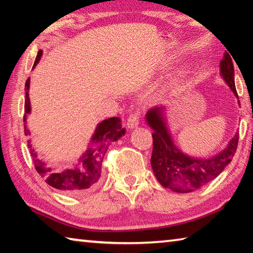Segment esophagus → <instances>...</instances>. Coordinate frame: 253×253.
Returning a JSON list of instances; mask_svg holds the SVG:
<instances>
[{
  "instance_id": "esophagus-1",
  "label": "esophagus",
  "mask_w": 253,
  "mask_h": 253,
  "mask_svg": "<svg viewBox=\"0 0 253 253\" xmlns=\"http://www.w3.org/2000/svg\"><path fill=\"white\" fill-rule=\"evenodd\" d=\"M139 125V114L138 111L137 113H132L127 118V127L129 129H134L137 126Z\"/></svg>"
}]
</instances>
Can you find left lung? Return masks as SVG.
<instances>
[{
    "instance_id": "left-lung-1",
    "label": "left lung",
    "mask_w": 253,
    "mask_h": 253,
    "mask_svg": "<svg viewBox=\"0 0 253 253\" xmlns=\"http://www.w3.org/2000/svg\"><path fill=\"white\" fill-rule=\"evenodd\" d=\"M220 74L238 98L233 62L229 53H224L221 60ZM238 102L240 104L239 100ZM165 106L153 107L145 116L154 130L151 158L153 172L162 186L176 193H190L211 182L232 161L238 147L239 132L217 155L210 158L191 157L175 146L165 118Z\"/></svg>"
}]
</instances>
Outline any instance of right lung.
Returning a JSON list of instances; mask_svg holds the SVG:
<instances>
[{"instance_id": "obj_1", "label": "right lung", "mask_w": 253, "mask_h": 253, "mask_svg": "<svg viewBox=\"0 0 253 253\" xmlns=\"http://www.w3.org/2000/svg\"><path fill=\"white\" fill-rule=\"evenodd\" d=\"M42 50H39L34 61L33 68L40 61ZM30 78L25 83V102H24V134L30 135L27 128V116L31 113V105L29 98ZM125 135V128L122 127L121 119L111 117L98 124L96 130L91 137L89 148L78 160L62 166H48L38 157V153L34 151L31 142L28 140V146L33 157L34 168L45 182L57 190L65 192L68 195H79L92 188L99 182L101 175V163L107 152L109 144L116 142L122 136Z\"/></svg>"}]
</instances>
